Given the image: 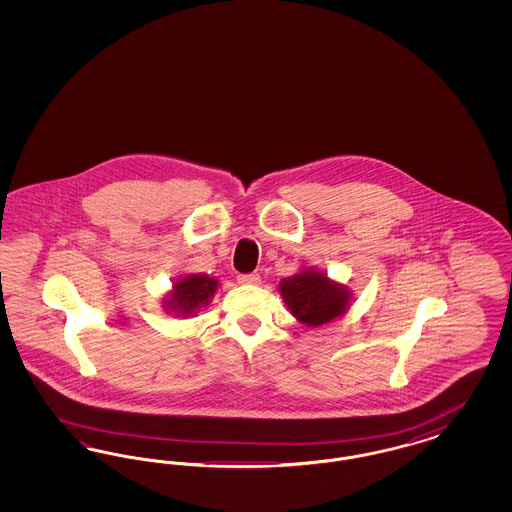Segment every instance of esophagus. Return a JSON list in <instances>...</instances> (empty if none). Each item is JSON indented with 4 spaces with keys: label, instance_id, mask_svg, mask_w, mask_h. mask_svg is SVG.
Instances as JSON below:
<instances>
[{
    "label": "esophagus",
    "instance_id": "obj_1",
    "mask_svg": "<svg viewBox=\"0 0 512 512\" xmlns=\"http://www.w3.org/2000/svg\"><path fill=\"white\" fill-rule=\"evenodd\" d=\"M238 282L245 284V286H257L261 282V276L259 274H240Z\"/></svg>",
    "mask_w": 512,
    "mask_h": 512
}]
</instances>
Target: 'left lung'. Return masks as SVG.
Returning <instances> with one entry per match:
<instances>
[{
  "label": "left lung",
  "mask_w": 512,
  "mask_h": 512,
  "mask_svg": "<svg viewBox=\"0 0 512 512\" xmlns=\"http://www.w3.org/2000/svg\"><path fill=\"white\" fill-rule=\"evenodd\" d=\"M278 292L282 293L293 317L311 328L341 317L351 303L349 288L330 280L317 268H303L297 274L284 278Z\"/></svg>",
  "instance_id": "obj_1"
}]
</instances>
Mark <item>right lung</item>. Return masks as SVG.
I'll return each instance as SVG.
<instances>
[{"mask_svg":"<svg viewBox=\"0 0 512 512\" xmlns=\"http://www.w3.org/2000/svg\"><path fill=\"white\" fill-rule=\"evenodd\" d=\"M219 288V280L209 274H186L172 284L163 299V309L176 317L190 318L207 307Z\"/></svg>","mask_w":512,"mask_h":512,"instance_id":"add662e5","label":"right lung"}]
</instances>
